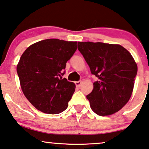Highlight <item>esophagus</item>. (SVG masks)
<instances>
[{"mask_svg":"<svg viewBox=\"0 0 149 149\" xmlns=\"http://www.w3.org/2000/svg\"><path fill=\"white\" fill-rule=\"evenodd\" d=\"M75 84H76V86L77 87H80L81 84H82V81H81V80L77 81V82H75Z\"/></svg>","mask_w":149,"mask_h":149,"instance_id":"esophagus-1","label":"esophagus"}]
</instances>
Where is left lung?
<instances>
[{
  "mask_svg": "<svg viewBox=\"0 0 149 149\" xmlns=\"http://www.w3.org/2000/svg\"><path fill=\"white\" fill-rule=\"evenodd\" d=\"M78 50L98 80L86 98L100 116L119 111L130 100L138 67L127 49L117 44L78 42Z\"/></svg>",
  "mask_w": 149,
  "mask_h": 149,
  "instance_id": "8db88e82",
  "label": "left lung"
}]
</instances>
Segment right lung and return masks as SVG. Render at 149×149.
I'll return each instance as SVG.
<instances>
[{
	"instance_id": "obj_1",
	"label": "right lung",
	"mask_w": 149,
	"mask_h": 149,
	"mask_svg": "<svg viewBox=\"0 0 149 149\" xmlns=\"http://www.w3.org/2000/svg\"><path fill=\"white\" fill-rule=\"evenodd\" d=\"M77 46V41L45 39L31 45L22 55L17 65L22 90L37 110L56 114L67 108L76 85L63 76Z\"/></svg>"
}]
</instances>
